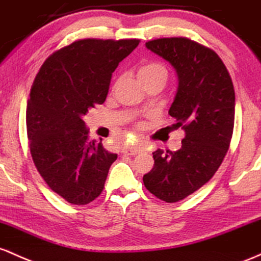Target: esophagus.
<instances>
[{
	"label": "esophagus",
	"mask_w": 261,
	"mask_h": 261,
	"mask_svg": "<svg viewBox=\"0 0 261 261\" xmlns=\"http://www.w3.org/2000/svg\"><path fill=\"white\" fill-rule=\"evenodd\" d=\"M140 151H143L142 146H129V148L123 149V153L125 155H137L139 154Z\"/></svg>",
	"instance_id": "34e87169"
}]
</instances>
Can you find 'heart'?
Masks as SVG:
<instances>
[{"label": "heart", "instance_id": "b5f03b06", "mask_svg": "<svg viewBox=\"0 0 261 261\" xmlns=\"http://www.w3.org/2000/svg\"><path fill=\"white\" fill-rule=\"evenodd\" d=\"M168 77V70L163 64L156 63V61H150L142 65L138 70V79L140 83H146V81L155 80V79H164L166 80Z\"/></svg>", "mask_w": 261, "mask_h": 261}]
</instances>
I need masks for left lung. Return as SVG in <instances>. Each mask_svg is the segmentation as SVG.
<instances>
[{"label":"left lung","mask_w":261,"mask_h":261,"mask_svg":"<svg viewBox=\"0 0 261 261\" xmlns=\"http://www.w3.org/2000/svg\"><path fill=\"white\" fill-rule=\"evenodd\" d=\"M145 45L168 60L178 77L169 115L186 136L176 151H154L153 169L143 176L149 192L174 203L208 182L221 166L232 139L236 93L227 67L212 49L184 37Z\"/></svg>","instance_id":"left-lung-1"}]
</instances>
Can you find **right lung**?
I'll return each mask as SVG.
<instances>
[{"label":"right lung","instance_id":"add662e5","mask_svg":"<svg viewBox=\"0 0 261 261\" xmlns=\"http://www.w3.org/2000/svg\"><path fill=\"white\" fill-rule=\"evenodd\" d=\"M139 39H79L49 55L32 85L27 136L34 165L53 191L84 206L103 191L117 154L89 139L83 117L106 101L118 64Z\"/></svg>","mask_w":261,"mask_h":261}]
</instances>
